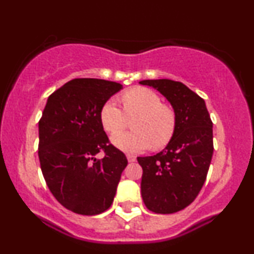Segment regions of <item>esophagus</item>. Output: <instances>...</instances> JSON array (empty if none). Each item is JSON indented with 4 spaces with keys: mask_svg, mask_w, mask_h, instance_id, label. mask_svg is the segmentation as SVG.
<instances>
[{
    "mask_svg": "<svg viewBox=\"0 0 254 254\" xmlns=\"http://www.w3.org/2000/svg\"><path fill=\"white\" fill-rule=\"evenodd\" d=\"M127 161H129V162H135L136 161V156L135 155H130V154H127Z\"/></svg>",
    "mask_w": 254,
    "mask_h": 254,
    "instance_id": "esophagus-1",
    "label": "esophagus"
}]
</instances>
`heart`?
<instances>
[{
    "label": "heart",
    "instance_id": "heart-1",
    "mask_svg": "<svg viewBox=\"0 0 254 254\" xmlns=\"http://www.w3.org/2000/svg\"><path fill=\"white\" fill-rule=\"evenodd\" d=\"M123 113L113 100H107L100 109V123L110 135L126 126V117L136 116L131 126L132 133L118 134L112 137L116 147L127 153H137L148 148L161 149L171 142L177 129V115L153 90L135 87L124 92L121 97Z\"/></svg>",
    "mask_w": 254,
    "mask_h": 254
}]
</instances>
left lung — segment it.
I'll list each match as a JSON object with an SVG mask.
<instances>
[{
	"label": "left lung",
	"mask_w": 254,
	"mask_h": 254,
	"mask_svg": "<svg viewBox=\"0 0 254 254\" xmlns=\"http://www.w3.org/2000/svg\"><path fill=\"white\" fill-rule=\"evenodd\" d=\"M159 90L177 115V129L164 150L137 157L143 174L142 199L155 214H173L196 199L210 166L214 143L212 122L199 95L178 81L144 80L139 82Z\"/></svg>",
	"instance_id": "1"
}]
</instances>
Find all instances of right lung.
I'll return each mask as SVG.
<instances>
[{"mask_svg":"<svg viewBox=\"0 0 254 254\" xmlns=\"http://www.w3.org/2000/svg\"><path fill=\"white\" fill-rule=\"evenodd\" d=\"M122 84L74 78L49 97L39 121V156L44 179L64 208L98 215L110 208L127 160L110 143L100 109ZM104 153L103 159L95 155Z\"/></svg>","mask_w":254,"mask_h":254,"instance_id":"right-lung-1","label":"right lung"}]
</instances>
